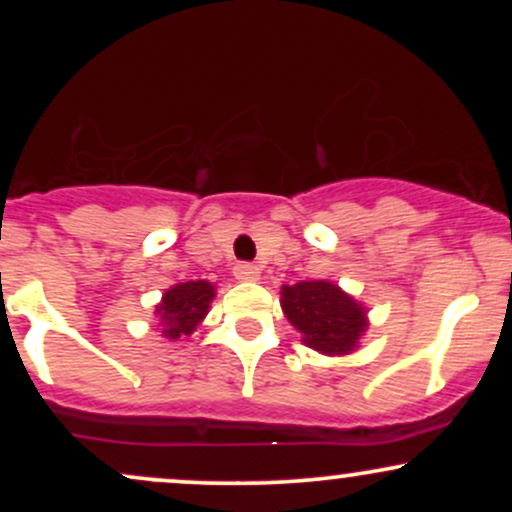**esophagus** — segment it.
Returning a JSON list of instances; mask_svg holds the SVG:
<instances>
[{"label": "esophagus", "instance_id": "esophagus-1", "mask_svg": "<svg viewBox=\"0 0 512 512\" xmlns=\"http://www.w3.org/2000/svg\"><path fill=\"white\" fill-rule=\"evenodd\" d=\"M233 274H236L238 281H257L260 279V267L250 262H238L236 267H233Z\"/></svg>", "mask_w": 512, "mask_h": 512}]
</instances>
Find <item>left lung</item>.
Wrapping results in <instances>:
<instances>
[{"label": "left lung", "mask_w": 512, "mask_h": 512, "mask_svg": "<svg viewBox=\"0 0 512 512\" xmlns=\"http://www.w3.org/2000/svg\"><path fill=\"white\" fill-rule=\"evenodd\" d=\"M281 308L303 342L322 354H349L366 330V310L330 281L284 286Z\"/></svg>", "instance_id": "left-lung-1"}]
</instances>
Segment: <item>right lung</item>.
<instances>
[{"label":"right lung","instance_id":"1","mask_svg":"<svg viewBox=\"0 0 512 512\" xmlns=\"http://www.w3.org/2000/svg\"><path fill=\"white\" fill-rule=\"evenodd\" d=\"M211 298H214V286L209 281H185V284L166 291V296L156 308L163 334L168 339H180L195 332L202 317L207 315Z\"/></svg>","mask_w":512,"mask_h":512}]
</instances>
